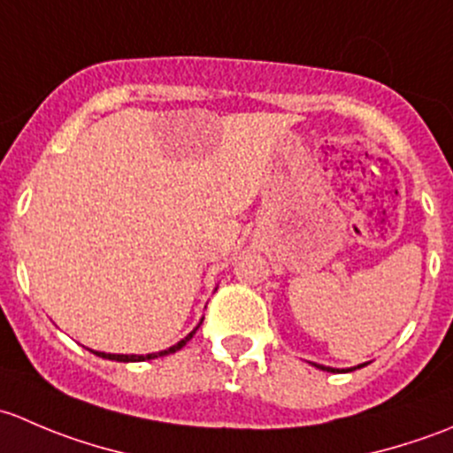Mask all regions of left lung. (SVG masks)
I'll return each mask as SVG.
<instances>
[{"instance_id": "1", "label": "left lung", "mask_w": 453, "mask_h": 453, "mask_svg": "<svg viewBox=\"0 0 453 453\" xmlns=\"http://www.w3.org/2000/svg\"><path fill=\"white\" fill-rule=\"evenodd\" d=\"M366 364H359V366H353V368H331V366H322V364H313V366L319 368V370H326V372H353V370L364 368V366H366Z\"/></svg>"}]
</instances>
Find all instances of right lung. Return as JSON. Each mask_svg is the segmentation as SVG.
I'll use <instances>...</instances> for the list:
<instances>
[{"instance_id": "1", "label": "right lung", "mask_w": 453, "mask_h": 453, "mask_svg": "<svg viewBox=\"0 0 453 453\" xmlns=\"http://www.w3.org/2000/svg\"><path fill=\"white\" fill-rule=\"evenodd\" d=\"M201 322H203V319H201ZM201 322H199V324H201ZM199 324L193 328V331L188 333V335L184 337V340H180V342H177V344H173L171 349L159 350V353H149V355H116V353H100V350H91V353L98 355V357H103V359H111V362H125V364H129V362H146V359H157V357H164V355L177 353V350L184 349L186 342L193 340V335H195V333H197Z\"/></svg>"}]
</instances>
